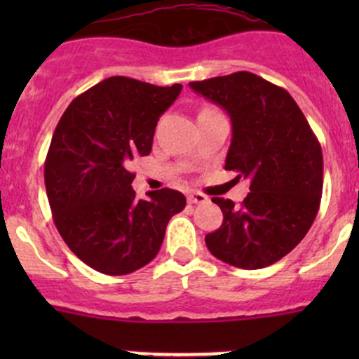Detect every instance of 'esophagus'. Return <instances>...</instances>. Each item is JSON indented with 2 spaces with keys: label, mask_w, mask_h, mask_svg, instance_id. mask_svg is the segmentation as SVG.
Segmentation results:
<instances>
[{
  "label": "esophagus",
  "mask_w": 359,
  "mask_h": 359,
  "mask_svg": "<svg viewBox=\"0 0 359 359\" xmlns=\"http://www.w3.org/2000/svg\"><path fill=\"white\" fill-rule=\"evenodd\" d=\"M206 201H208V198L203 193H191L189 196H187V203H191V205H203V203Z\"/></svg>",
  "instance_id": "1"
}]
</instances>
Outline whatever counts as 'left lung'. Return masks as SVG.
I'll list each match as a JSON object with an SVG mask.
<instances>
[{
	"instance_id": "1",
	"label": "left lung",
	"mask_w": 359,
	"mask_h": 359,
	"mask_svg": "<svg viewBox=\"0 0 359 359\" xmlns=\"http://www.w3.org/2000/svg\"><path fill=\"white\" fill-rule=\"evenodd\" d=\"M189 86L229 114L233 139L226 170L250 179L241 205L212 198L224 220L205 236L206 247L241 269L271 266L302 241L316 219L323 191L320 142L290 93L253 72Z\"/></svg>"
}]
</instances>
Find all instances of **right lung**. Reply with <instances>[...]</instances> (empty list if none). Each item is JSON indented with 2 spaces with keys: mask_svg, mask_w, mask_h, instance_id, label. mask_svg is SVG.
<instances>
[{
  "mask_svg": "<svg viewBox=\"0 0 359 359\" xmlns=\"http://www.w3.org/2000/svg\"><path fill=\"white\" fill-rule=\"evenodd\" d=\"M182 85L112 76L76 97L60 118L45 161L53 222L78 259L111 276L158 255L168 220L186 206L175 189L137 200L130 166L153 147L159 116Z\"/></svg>",
  "mask_w": 359,
  "mask_h": 359,
  "instance_id": "obj_1",
  "label": "right lung"
}]
</instances>
